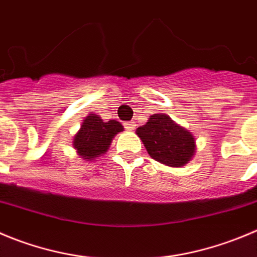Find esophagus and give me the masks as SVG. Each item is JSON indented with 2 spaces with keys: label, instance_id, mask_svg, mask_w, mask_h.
<instances>
[{
  "label": "esophagus",
  "instance_id": "esophagus-1",
  "mask_svg": "<svg viewBox=\"0 0 257 257\" xmlns=\"http://www.w3.org/2000/svg\"><path fill=\"white\" fill-rule=\"evenodd\" d=\"M124 126H125L126 131L133 132L136 129V123L134 121H128V123H124Z\"/></svg>",
  "mask_w": 257,
  "mask_h": 257
}]
</instances>
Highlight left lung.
Listing matches in <instances>:
<instances>
[{"label":"left lung","mask_w":257,"mask_h":257,"mask_svg":"<svg viewBox=\"0 0 257 257\" xmlns=\"http://www.w3.org/2000/svg\"><path fill=\"white\" fill-rule=\"evenodd\" d=\"M148 155L162 165L183 167L195 155L196 145L193 134L175 123L166 114H153L147 123L136 131Z\"/></svg>","instance_id":"left-lung-1"}]
</instances>
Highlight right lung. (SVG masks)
Masks as SVG:
<instances>
[{
  "label": "right lung",
  "instance_id": "1",
  "mask_svg": "<svg viewBox=\"0 0 257 257\" xmlns=\"http://www.w3.org/2000/svg\"><path fill=\"white\" fill-rule=\"evenodd\" d=\"M124 131L117 120L104 121L99 115L88 114L73 137V148L85 161H95L109 151L114 137Z\"/></svg>",
  "mask_w": 257,
  "mask_h": 257
}]
</instances>
